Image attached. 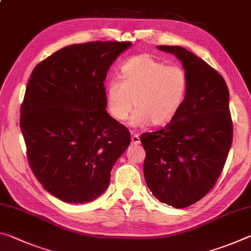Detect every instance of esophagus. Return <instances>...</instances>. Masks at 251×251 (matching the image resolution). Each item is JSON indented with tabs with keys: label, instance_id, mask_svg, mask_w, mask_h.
Wrapping results in <instances>:
<instances>
[{
	"label": "esophagus",
	"instance_id": "34e87169",
	"mask_svg": "<svg viewBox=\"0 0 251 251\" xmlns=\"http://www.w3.org/2000/svg\"><path fill=\"white\" fill-rule=\"evenodd\" d=\"M131 144L133 145H139L141 144V139H139V136L137 134L131 135Z\"/></svg>",
	"mask_w": 251,
	"mask_h": 251
}]
</instances>
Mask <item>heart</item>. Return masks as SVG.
Masks as SVG:
<instances>
[{
	"instance_id": "b5f03b06",
	"label": "heart",
	"mask_w": 251,
	"mask_h": 251,
	"mask_svg": "<svg viewBox=\"0 0 251 251\" xmlns=\"http://www.w3.org/2000/svg\"><path fill=\"white\" fill-rule=\"evenodd\" d=\"M105 87L107 112L114 121L125 122L136 109L130 125L166 126L175 120L188 93V75L182 67L167 65L150 54L127 59Z\"/></svg>"
}]
</instances>
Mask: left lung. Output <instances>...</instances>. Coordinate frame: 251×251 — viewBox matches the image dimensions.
Returning <instances> with one entry per match:
<instances>
[{"instance_id": "obj_1", "label": "left lung", "mask_w": 251, "mask_h": 251, "mask_svg": "<svg viewBox=\"0 0 251 251\" xmlns=\"http://www.w3.org/2000/svg\"><path fill=\"white\" fill-rule=\"evenodd\" d=\"M157 49L179 59L188 93L171 124L144 133V176L160 202L185 208L206 196L223 172L232 142L227 84L217 71L181 46Z\"/></svg>"}]
</instances>
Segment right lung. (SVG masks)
<instances>
[{"mask_svg": "<svg viewBox=\"0 0 251 251\" xmlns=\"http://www.w3.org/2000/svg\"><path fill=\"white\" fill-rule=\"evenodd\" d=\"M130 45H70L32 72L21 105V130L33 174L62 201L84 203L100 197L129 146L128 129L106 112L104 80Z\"/></svg>", "mask_w": 251, "mask_h": 251, "instance_id": "right-lung-1", "label": "right lung"}]
</instances>
